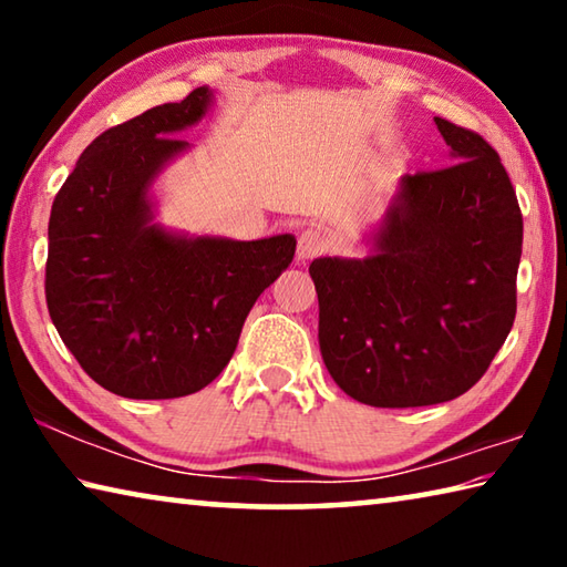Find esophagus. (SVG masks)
I'll return each instance as SVG.
<instances>
[{
	"instance_id": "obj_1",
	"label": "esophagus",
	"mask_w": 567,
	"mask_h": 567,
	"mask_svg": "<svg viewBox=\"0 0 567 567\" xmlns=\"http://www.w3.org/2000/svg\"><path fill=\"white\" fill-rule=\"evenodd\" d=\"M324 245H328V237L320 227H307L297 237V260H312L315 255H320Z\"/></svg>"
}]
</instances>
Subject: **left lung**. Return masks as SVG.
<instances>
[{"label": "left lung", "instance_id": "1", "mask_svg": "<svg viewBox=\"0 0 567 567\" xmlns=\"http://www.w3.org/2000/svg\"><path fill=\"white\" fill-rule=\"evenodd\" d=\"M435 124L455 162L402 177L375 255L310 265L324 368L372 408L463 395L515 320L523 215L513 182L477 132Z\"/></svg>", "mask_w": 567, "mask_h": 567}]
</instances>
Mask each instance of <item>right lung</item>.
Masks as SVG:
<instances>
[{
	"mask_svg": "<svg viewBox=\"0 0 567 567\" xmlns=\"http://www.w3.org/2000/svg\"><path fill=\"white\" fill-rule=\"evenodd\" d=\"M197 87L102 132L76 159L50 215L44 295L62 342L114 395L169 400L209 385L233 358L257 297L295 257V237L255 243L167 235L147 187L203 117Z\"/></svg>",
	"mask_w": 567,
	"mask_h": 567,
	"instance_id": "add662e5",
	"label": "right lung"
}]
</instances>
